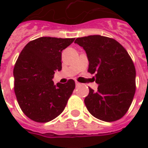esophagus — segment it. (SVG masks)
<instances>
[{"label": "esophagus", "mask_w": 148, "mask_h": 148, "mask_svg": "<svg viewBox=\"0 0 148 148\" xmlns=\"http://www.w3.org/2000/svg\"><path fill=\"white\" fill-rule=\"evenodd\" d=\"M75 84H76V87H78V86L81 85V84L78 83V82H76V83H75Z\"/></svg>", "instance_id": "34e87169"}]
</instances>
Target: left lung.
<instances>
[{
    "instance_id": "8db88e82",
    "label": "left lung",
    "mask_w": 148,
    "mask_h": 148,
    "mask_svg": "<svg viewBox=\"0 0 148 148\" xmlns=\"http://www.w3.org/2000/svg\"><path fill=\"white\" fill-rule=\"evenodd\" d=\"M84 48L89 66L95 74L97 91L89 88L84 99L87 109L95 117L107 122L121 119L128 110L136 90L135 67L127 51L117 40L101 35L77 38Z\"/></svg>"
}]
</instances>
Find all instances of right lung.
<instances>
[{"label": "right lung", "mask_w": 148, "mask_h": 148, "mask_svg": "<svg viewBox=\"0 0 148 148\" xmlns=\"http://www.w3.org/2000/svg\"><path fill=\"white\" fill-rule=\"evenodd\" d=\"M74 38L42 37L23 48L14 68V92L20 108L34 121H52L64 110L75 88L74 80L54 85L52 79L60 71L61 52Z\"/></svg>", "instance_id": "obj_1"}]
</instances>
